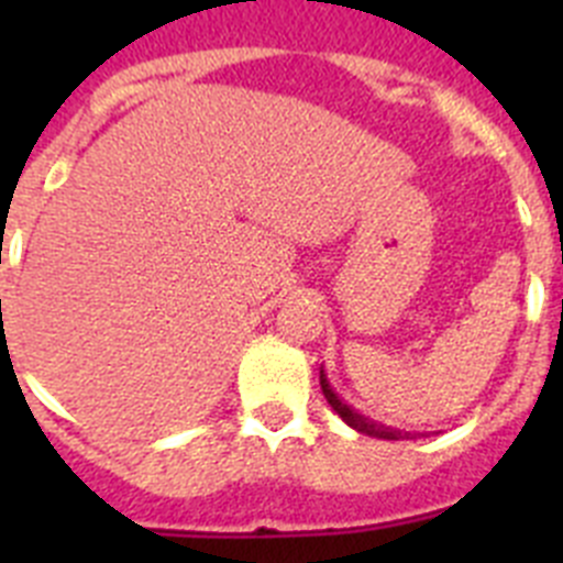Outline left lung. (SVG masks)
Instances as JSON below:
<instances>
[{"mask_svg":"<svg viewBox=\"0 0 563 563\" xmlns=\"http://www.w3.org/2000/svg\"><path fill=\"white\" fill-rule=\"evenodd\" d=\"M321 391H324L327 402H330L332 409L338 411V417H341V420L346 422V426H352V429H355V431H361V434L377 437V440H406V437H415V434H411V431L389 429V426H380V422L369 420V417L357 415V411L352 409V406H346V402H343L341 397H338L335 391H332V386H330V380H327L324 369H321Z\"/></svg>","mask_w":563,"mask_h":563,"instance_id":"left-lung-1","label":"left lung"}]
</instances>
